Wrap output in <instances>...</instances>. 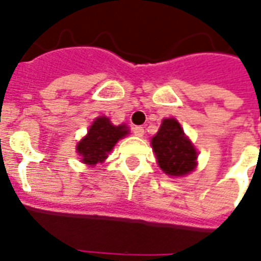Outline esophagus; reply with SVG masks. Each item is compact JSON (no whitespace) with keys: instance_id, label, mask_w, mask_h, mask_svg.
Masks as SVG:
<instances>
[{"instance_id":"1","label":"esophagus","mask_w":261,"mask_h":261,"mask_svg":"<svg viewBox=\"0 0 261 261\" xmlns=\"http://www.w3.org/2000/svg\"><path fill=\"white\" fill-rule=\"evenodd\" d=\"M133 134L137 137H142L144 136V127H141V125H136V127L133 128Z\"/></svg>"}]
</instances>
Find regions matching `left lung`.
Returning a JSON list of instances; mask_svg holds the SVG:
<instances>
[{
	"label": "left lung",
	"instance_id": "obj_1",
	"mask_svg": "<svg viewBox=\"0 0 261 261\" xmlns=\"http://www.w3.org/2000/svg\"><path fill=\"white\" fill-rule=\"evenodd\" d=\"M151 144L159 168L166 175L185 176L196 169V148L176 119H164Z\"/></svg>",
	"mask_w": 261,
	"mask_h": 261
}]
</instances>
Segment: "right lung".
Instances as JSON below:
<instances>
[{
  "instance_id": "add662e5",
  "label": "right lung",
  "mask_w": 261,
  "mask_h": 261,
  "mask_svg": "<svg viewBox=\"0 0 261 261\" xmlns=\"http://www.w3.org/2000/svg\"><path fill=\"white\" fill-rule=\"evenodd\" d=\"M127 134V125H113L108 117L100 116L92 123L88 134L76 144V152L84 164L91 166L102 164L108 158L109 152L113 149L116 142Z\"/></svg>"
}]
</instances>
